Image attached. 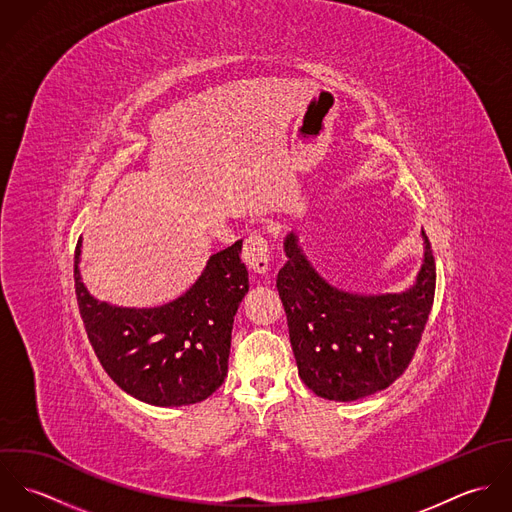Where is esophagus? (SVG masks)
Masks as SVG:
<instances>
[{"label": "esophagus", "instance_id": "esophagus-1", "mask_svg": "<svg viewBox=\"0 0 512 512\" xmlns=\"http://www.w3.org/2000/svg\"><path fill=\"white\" fill-rule=\"evenodd\" d=\"M242 260L252 274H266L270 268V248L266 238H262L260 234L246 238L242 248Z\"/></svg>", "mask_w": 512, "mask_h": 512}]
</instances>
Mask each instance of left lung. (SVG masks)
I'll return each instance as SVG.
<instances>
[{"instance_id":"1","label":"left lung","mask_w":512,"mask_h":512,"mask_svg":"<svg viewBox=\"0 0 512 512\" xmlns=\"http://www.w3.org/2000/svg\"><path fill=\"white\" fill-rule=\"evenodd\" d=\"M424 260L404 292H347L307 260L297 232L284 238L282 297L299 378L317 396L353 402L388 388L410 365L436 293L432 246L422 230Z\"/></svg>"}]
</instances>
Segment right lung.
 <instances>
[{"mask_svg":"<svg viewBox=\"0 0 512 512\" xmlns=\"http://www.w3.org/2000/svg\"><path fill=\"white\" fill-rule=\"evenodd\" d=\"M242 240L207 260L197 282L155 307H122L96 299L80 276L82 240L74 252V288L88 341L108 376L151 406H189L209 398L228 372L232 323L248 293Z\"/></svg>","mask_w":512,"mask_h":512,"instance_id":"add662e5","label":"right lung"}]
</instances>
